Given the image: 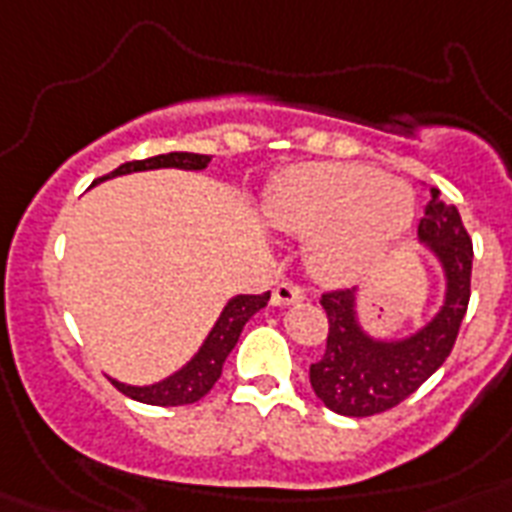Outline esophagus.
Returning <instances> with one entry per match:
<instances>
[{"mask_svg": "<svg viewBox=\"0 0 512 512\" xmlns=\"http://www.w3.org/2000/svg\"><path fill=\"white\" fill-rule=\"evenodd\" d=\"M271 303L279 305V308H284V305L303 303V289H297L295 284H287V281H284V284H279V287L273 289Z\"/></svg>", "mask_w": 512, "mask_h": 512, "instance_id": "1", "label": "esophagus"}]
</instances>
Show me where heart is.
Returning <instances> with one entry per match:
<instances>
[{"label": "heart", "instance_id": "b5f03b06", "mask_svg": "<svg viewBox=\"0 0 512 512\" xmlns=\"http://www.w3.org/2000/svg\"><path fill=\"white\" fill-rule=\"evenodd\" d=\"M263 212L273 228L311 236L319 276L348 279L409 228L414 196L364 164H297L273 180Z\"/></svg>", "mask_w": 512, "mask_h": 512}]
</instances>
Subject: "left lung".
I'll return each mask as SVG.
<instances>
[{
  "label": "left lung",
  "instance_id": "1",
  "mask_svg": "<svg viewBox=\"0 0 512 512\" xmlns=\"http://www.w3.org/2000/svg\"><path fill=\"white\" fill-rule=\"evenodd\" d=\"M417 239L441 268L444 300L422 327L401 337L366 332L358 289L321 297L329 319L327 350L311 364V388L321 404L342 417H372L412 396L454 348L470 300L473 241L454 204L430 188Z\"/></svg>",
  "mask_w": 512,
  "mask_h": 512
}]
</instances>
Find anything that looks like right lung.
Masks as SVG:
<instances>
[{
  "label": "right lung",
  "instance_id": "1",
  "mask_svg": "<svg viewBox=\"0 0 512 512\" xmlns=\"http://www.w3.org/2000/svg\"><path fill=\"white\" fill-rule=\"evenodd\" d=\"M212 162V156L207 154H188V151H172V154H159L143 162H127L111 175L100 177V183L108 177L132 175V172H151V170H185V172H201ZM271 300V292L263 295H236L231 297L225 308L217 316L215 327L209 329V335L199 345V350L185 361L180 369L151 385H127L111 377L116 388L122 390L124 396L135 398L140 404L151 406H183L199 401L201 396H207L212 385L220 380L223 374V364L228 353L236 348V342L241 337V329L260 308H265Z\"/></svg>",
  "mask_w": 512,
  "mask_h": 512
}]
</instances>
